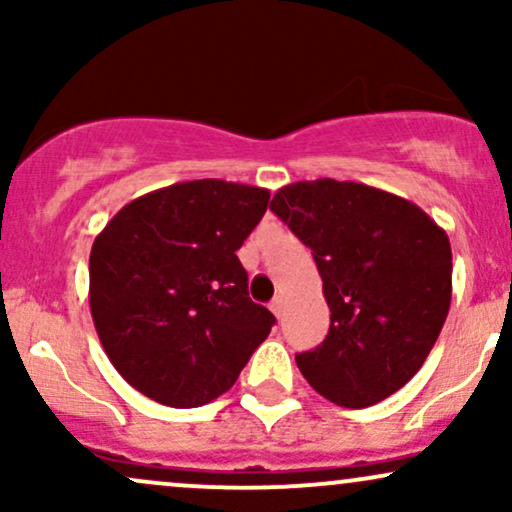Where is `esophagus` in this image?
<instances>
[{"instance_id": "esophagus-1", "label": "esophagus", "mask_w": 512, "mask_h": 512, "mask_svg": "<svg viewBox=\"0 0 512 512\" xmlns=\"http://www.w3.org/2000/svg\"><path fill=\"white\" fill-rule=\"evenodd\" d=\"M269 308H272V313H274L276 317H279V315H281V310H284V298H281V296H276L274 301L269 303Z\"/></svg>"}]
</instances>
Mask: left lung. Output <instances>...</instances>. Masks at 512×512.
<instances>
[{
	"label": "left lung",
	"instance_id": "8db88e82",
	"mask_svg": "<svg viewBox=\"0 0 512 512\" xmlns=\"http://www.w3.org/2000/svg\"><path fill=\"white\" fill-rule=\"evenodd\" d=\"M269 209L313 250L330 332L296 356L303 378L346 409L383 402L419 373L448 317V233L414 202L332 178L291 182Z\"/></svg>",
	"mask_w": 512,
	"mask_h": 512
}]
</instances>
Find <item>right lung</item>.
Instances as JSON below:
<instances>
[{
	"mask_svg": "<svg viewBox=\"0 0 512 512\" xmlns=\"http://www.w3.org/2000/svg\"><path fill=\"white\" fill-rule=\"evenodd\" d=\"M267 202L240 182H175L132 199L93 240V325L134 390L192 409L236 383L276 322L236 255Z\"/></svg>",
	"mask_w": 512,
	"mask_h": 512,
	"instance_id": "right-lung-1",
	"label": "right lung"
}]
</instances>
